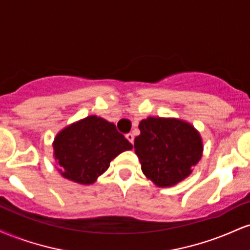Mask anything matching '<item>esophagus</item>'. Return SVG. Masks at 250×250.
<instances>
[{
    "instance_id": "1",
    "label": "esophagus",
    "mask_w": 250,
    "mask_h": 250,
    "mask_svg": "<svg viewBox=\"0 0 250 250\" xmlns=\"http://www.w3.org/2000/svg\"><path fill=\"white\" fill-rule=\"evenodd\" d=\"M125 137H127V140L131 143V145H134V135L133 134L129 133V134L125 135Z\"/></svg>"
}]
</instances>
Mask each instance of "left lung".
<instances>
[{"label": "left lung", "instance_id": "1", "mask_svg": "<svg viewBox=\"0 0 250 250\" xmlns=\"http://www.w3.org/2000/svg\"><path fill=\"white\" fill-rule=\"evenodd\" d=\"M135 153L143 174L157 187H171L188 177L202 157L203 143L190 123L177 119L147 117L139 125Z\"/></svg>", "mask_w": 250, "mask_h": 250}]
</instances>
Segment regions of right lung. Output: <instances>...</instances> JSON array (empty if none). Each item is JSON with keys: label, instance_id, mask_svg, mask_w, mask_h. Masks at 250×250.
Returning a JSON list of instances; mask_svg holds the SVG:
<instances>
[{"label": "right lung", "instance_id": "1", "mask_svg": "<svg viewBox=\"0 0 250 250\" xmlns=\"http://www.w3.org/2000/svg\"><path fill=\"white\" fill-rule=\"evenodd\" d=\"M57 170L65 179L91 185L122 151L133 145L116 130L114 123L91 115L62 129L53 143Z\"/></svg>", "mask_w": 250, "mask_h": 250}]
</instances>
